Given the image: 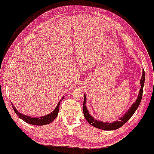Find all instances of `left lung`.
I'll return each mask as SVG.
<instances>
[{"label": "left lung", "mask_w": 154, "mask_h": 154, "mask_svg": "<svg viewBox=\"0 0 154 154\" xmlns=\"http://www.w3.org/2000/svg\"><path fill=\"white\" fill-rule=\"evenodd\" d=\"M144 81H145V73L144 70L142 71V75L140 79V85L141 87L139 91V93L138 95V98L137 100L132 104L130 109L127 111V112L122 117L119 118V121H113L112 123H108V122H103V121H100L94 119V118L89 114L88 109L86 106V95L84 94V102H83V113L84 116L85 117L86 120L88 121L89 124H91L92 126H93L96 128H98L99 129L104 130V131H112L116 130L117 128L122 127L125 123H126L127 121L130 119V118L133 116L136 110L137 109L138 107L140 105V103L141 102L142 97V92H143V88H144Z\"/></svg>", "instance_id": "obj_1"}]
</instances>
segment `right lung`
<instances>
[{
  "label": "right lung",
  "instance_id": "obj_1",
  "mask_svg": "<svg viewBox=\"0 0 154 154\" xmlns=\"http://www.w3.org/2000/svg\"><path fill=\"white\" fill-rule=\"evenodd\" d=\"M63 98L64 96H63V97L61 98V100L58 103V105H57V106L56 107V108L54 109V111H52L51 113L41 117H31L30 116L23 115V114L20 113L16 109V108L14 106L12 103V106L14 112H15V113L17 114V116H18L20 119L24 121L25 122L31 125H47L52 122V121L55 119V118L58 116V114L59 112L60 103L61 101L63 99Z\"/></svg>",
  "mask_w": 154,
  "mask_h": 154
}]
</instances>
